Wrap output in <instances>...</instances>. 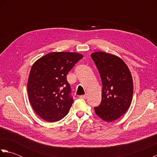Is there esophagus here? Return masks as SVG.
Masks as SVG:
<instances>
[{
    "mask_svg": "<svg viewBox=\"0 0 157 157\" xmlns=\"http://www.w3.org/2000/svg\"><path fill=\"white\" fill-rule=\"evenodd\" d=\"M79 98H84V99H86V98H87V94H84V95H81V96H79Z\"/></svg>",
    "mask_w": 157,
    "mask_h": 157,
    "instance_id": "esophagus-1",
    "label": "esophagus"
}]
</instances>
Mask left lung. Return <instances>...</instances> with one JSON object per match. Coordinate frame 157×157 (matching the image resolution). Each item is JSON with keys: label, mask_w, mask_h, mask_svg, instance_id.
Here are the masks:
<instances>
[{"label": "left lung", "mask_w": 157, "mask_h": 157, "mask_svg": "<svg viewBox=\"0 0 157 157\" xmlns=\"http://www.w3.org/2000/svg\"><path fill=\"white\" fill-rule=\"evenodd\" d=\"M91 57L102 80V101L94 107L96 114L105 121L119 119L128 111L132 101L134 85L128 67L119 56L96 52Z\"/></svg>", "instance_id": "obj_1"}]
</instances>
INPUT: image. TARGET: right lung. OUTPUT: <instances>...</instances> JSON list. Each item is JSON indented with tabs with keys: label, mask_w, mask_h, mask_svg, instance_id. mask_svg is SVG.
<instances>
[{
	"label": "right lung",
	"mask_w": 157,
	"mask_h": 157,
	"mask_svg": "<svg viewBox=\"0 0 157 157\" xmlns=\"http://www.w3.org/2000/svg\"><path fill=\"white\" fill-rule=\"evenodd\" d=\"M83 55L53 52L33 64L28 81L29 102L40 117L56 122L65 117L73 102L67 75Z\"/></svg>",
	"instance_id": "add662e5"
}]
</instances>
